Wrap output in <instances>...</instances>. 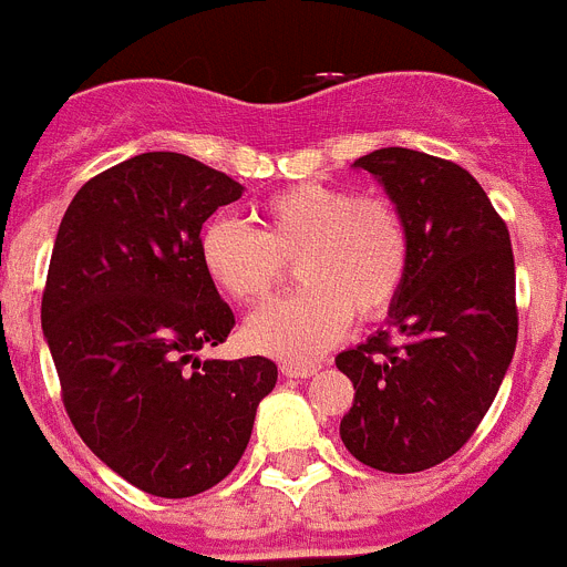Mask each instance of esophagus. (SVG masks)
Wrapping results in <instances>:
<instances>
[{
    "mask_svg": "<svg viewBox=\"0 0 567 567\" xmlns=\"http://www.w3.org/2000/svg\"><path fill=\"white\" fill-rule=\"evenodd\" d=\"M318 363H284L280 365V372L287 374V378H312L318 372Z\"/></svg>",
    "mask_w": 567,
    "mask_h": 567,
    "instance_id": "34e87169",
    "label": "esophagus"
}]
</instances>
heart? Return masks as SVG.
I'll return each instance as SVG.
<instances>
[{"label": "heart", "mask_w": 567, "mask_h": 567, "mask_svg": "<svg viewBox=\"0 0 567 567\" xmlns=\"http://www.w3.org/2000/svg\"><path fill=\"white\" fill-rule=\"evenodd\" d=\"M258 224L213 218L198 238L207 278L240 307L267 300L298 260L303 289L255 312L244 327L255 352L315 360L343 338L352 315L363 323L389 315L409 280L412 233L385 195L292 184L260 202Z\"/></svg>", "instance_id": "obj_1"}]
</instances>
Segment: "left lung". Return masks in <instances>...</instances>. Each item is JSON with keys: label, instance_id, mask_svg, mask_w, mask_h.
Instances as JSON below:
<instances>
[{"label": "left lung", "instance_id": "left-lung-1", "mask_svg": "<svg viewBox=\"0 0 567 567\" xmlns=\"http://www.w3.org/2000/svg\"><path fill=\"white\" fill-rule=\"evenodd\" d=\"M412 233V269L389 327L334 358L354 403L340 440L369 468L414 474L457 454L491 409L517 346L508 227L460 164L405 147L354 162Z\"/></svg>", "mask_w": 567, "mask_h": 567}]
</instances>
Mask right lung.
I'll use <instances>...</instances> for the list:
<instances>
[{
  "instance_id": "obj_1",
  "label": "right lung",
  "mask_w": 567,
  "mask_h": 567,
  "mask_svg": "<svg viewBox=\"0 0 567 567\" xmlns=\"http://www.w3.org/2000/svg\"><path fill=\"white\" fill-rule=\"evenodd\" d=\"M240 189L189 155H133L73 195L50 255L42 329L64 412L90 452L153 497L221 483L278 380L260 354L195 358L235 327L198 238Z\"/></svg>"
}]
</instances>
